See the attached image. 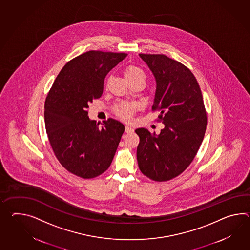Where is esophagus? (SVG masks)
<instances>
[{"label":"esophagus","instance_id":"34e87169","mask_svg":"<svg viewBox=\"0 0 250 250\" xmlns=\"http://www.w3.org/2000/svg\"><path fill=\"white\" fill-rule=\"evenodd\" d=\"M125 133H133V131H134V130H133V128L127 126V125L125 126Z\"/></svg>","mask_w":250,"mask_h":250}]
</instances>
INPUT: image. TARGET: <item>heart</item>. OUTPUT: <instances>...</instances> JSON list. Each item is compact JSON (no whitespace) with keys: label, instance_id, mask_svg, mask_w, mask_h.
<instances>
[{"label":"heart","instance_id":"b5f03b06","mask_svg":"<svg viewBox=\"0 0 250 250\" xmlns=\"http://www.w3.org/2000/svg\"><path fill=\"white\" fill-rule=\"evenodd\" d=\"M124 75L128 83H131L136 80H142L145 82V73L144 71L136 65L130 64L125 67L124 71ZM138 108V105L134 103H119L114 107V111L117 117L122 118L123 120L129 121L133 117V113Z\"/></svg>","mask_w":250,"mask_h":250}]
</instances>
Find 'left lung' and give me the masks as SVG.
<instances>
[{"label": "left lung", "mask_w": 250, "mask_h": 250, "mask_svg": "<svg viewBox=\"0 0 250 250\" xmlns=\"http://www.w3.org/2000/svg\"><path fill=\"white\" fill-rule=\"evenodd\" d=\"M139 56L155 78L152 111H159V121L164 124L160 134L135 130L139 168L154 181H167L183 172L199 150L207 125L206 107L199 84L188 67L164 55Z\"/></svg>", "instance_id": "obj_1"}]
</instances>
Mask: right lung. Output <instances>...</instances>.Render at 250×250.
Listing matches in <instances>:
<instances>
[{
  "label": "right lung",
  "instance_id": "1",
  "mask_svg": "<svg viewBox=\"0 0 250 250\" xmlns=\"http://www.w3.org/2000/svg\"><path fill=\"white\" fill-rule=\"evenodd\" d=\"M127 56L88 51L68 62L44 102V125L51 147L62 166L83 178H93L111 164L125 132L122 123L89 120L90 102L103 93L108 72Z\"/></svg>",
  "mask_w": 250,
  "mask_h": 250
}]
</instances>
